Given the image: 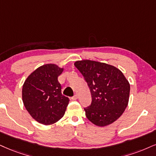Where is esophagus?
<instances>
[{
    "instance_id": "34e87169",
    "label": "esophagus",
    "mask_w": 156,
    "mask_h": 156,
    "mask_svg": "<svg viewBox=\"0 0 156 156\" xmlns=\"http://www.w3.org/2000/svg\"><path fill=\"white\" fill-rule=\"evenodd\" d=\"M77 98H78V96H77V95H75L74 96H73V97H72V98H71V99L73 100V101H76V100L77 99Z\"/></svg>"
}]
</instances>
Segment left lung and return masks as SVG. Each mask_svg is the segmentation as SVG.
Segmentation results:
<instances>
[{
  "mask_svg": "<svg viewBox=\"0 0 156 156\" xmlns=\"http://www.w3.org/2000/svg\"><path fill=\"white\" fill-rule=\"evenodd\" d=\"M74 66L83 75L92 94L91 105L84 108L87 118L98 126L112 124L127 107L129 82L118 68L105 63L82 60Z\"/></svg>",
  "mask_w": 156,
  "mask_h": 156,
  "instance_id": "1",
  "label": "left lung"
}]
</instances>
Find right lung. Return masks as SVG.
Instances as JSON below:
<instances>
[{"instance_id": "1", "label": "right lung", "mask_w": 156, "mask_h": 156, "mask_svg": "<svg viewBox=\"0 0 156 156\" xmlns=\"http://www.w3.org/2000/svg\"><path fill=\"white\" fill-rule=\"evenodd\" d=\"M63 68L48 63L28 76L22 87V101L30 116L40 124L51 125L64 115L69 98L61 93L58 77Z\"/></svg>"}]
</instances>
